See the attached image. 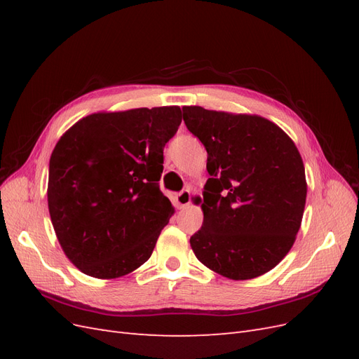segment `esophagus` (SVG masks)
<instances>
[{
    "label": "esophagus",
    "instance_id": "obj_1",
    "mask_svg": "<svg viewBox=\"0 0 359 359\" xmlns=\"http://www.w3.org/2000/svg\"><path fill=\"white\" fill-rule=\"evenodd\" d=\"M190 201H191L190 190H182L177 194V203L180 205V208H186V206L190 205Z\"/></svg>",
    "mask_w": 359,
    "mask_h": 359
}]
</instances>
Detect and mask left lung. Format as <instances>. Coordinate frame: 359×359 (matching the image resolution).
Masks as SVG:
<instances>
[{
    "label": "left lung",
    "instance_id": "obj_1",
    "mask_svg": "<svg viewBox=\"0 0 359 359\" xmlns=\"http://www.w3.org/2000/svg\"><path fill=\"white\" fill-rule=\"evenodd\" d=\"M187 128L203 144L211 175L198 199L203 224L190 238L201 262L232 280L277 266L301 227L306 169L293 140L269 119L184 106Z\"/></svg>",
    "mask_w": 359,
    "mask_h": 359
}]
</instances>
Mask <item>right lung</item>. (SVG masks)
<instances>
[{"mask_svg":"<svg viewBox=\"0 0 359 359\" xmlns=\"http://www.w3.org/2000/svg\"><path fill=\"white\" fill-rule=\"evenodd\" d=\"M180 106L97 112L64 133L49 160L48 206L64 255L81 273L111 280L149 259L175 212L161 193L163 148Z\"/></svg>","mask_w":359,"mask_h":359,"instance_id":"obj_1","label":"right lung"}]
</instances>
